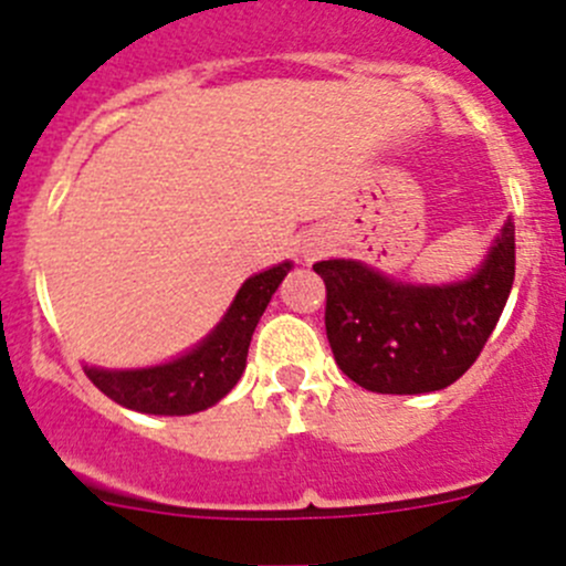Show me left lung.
Segmentation results:
<instances>
[{
    "label": "left lung",
    "instance_id": "1",
    "mask_svg": "<svg viewBox=\"0 0 566 566\" xmlns=\"http://www.w3.org/2000/svg\"><path fill=\"white\" fill-rule=\"evenodd\" d=\"M325 334L342 373L378 394L441 391L471 369L493 334L515 282V224L473 276L410 284L356 260H323Z\"/></svg>",
    "mask_w": 566,
    "mask_h": 566
}]
</instances>
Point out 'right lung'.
I'll list each match as a JSON object with an SVG mask.
<instances>
[{
	"label": "right lung",
	"mask_w": 566,
	"mask_h": 566,
	"mask_svg": "<svg viewBox=\"0 0 566 566\" xmlns=\"http://www.w3.org/2000/svg\"><path fill=\"white\" fill-rule=\"evenodd\" d=\"M290 262L243 282L221 323L186 356L145 369L84 367L87 378L117 405L153 416H188L232 391L247 369L249 342Z\"/></svg>",
	"instance_id": "1"
}]
</instances>
